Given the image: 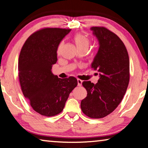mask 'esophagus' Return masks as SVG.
<instances>
[{
	"instance_id": "34e87169",
	"label": "esophagus",
	"mask_w": 148,
	"mask_h": 148,
	"mask_svg": "<svg viewBox=\"0 0 148 148\" xmlns=\"http://www.w3.org/2000/svg\"><path fill=\"white\" fill-rule=\"evenodd\" d=\"M77 81H78V86H80L81 85H82V81L80 80V79H77Z\"/></svg>"
}]
</instances>
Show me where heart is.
I'll list each match as a JSON object with an SVG mask.
<instances>
[{"label":"heart","mask_w":148,"mask_h":148,"mask_svg":"<svg viewBox=\"0 0 148 148\" xmlns=\"http://www.w3.org/2000/svg\"><path fill=\"white\" fill-rule=\"evenodd\" d=\"M73 40L75 44L78 47V49H80L88 48L89 45L90 44V39L89 37L82 33H77L73 36ZM62 47V42H60L58 46L57 53L59 54L61 51Z\"/></svg>","instance_id":"obj_1"}]
</instances>
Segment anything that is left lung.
I'll return each mask as SVG.
<instances>
[{"instance_id":"left-lung-1","label":"left lung","mask_w":148,"mask_h":148,"mask_svg":"<svg viewBox=\"0 0 148 148\" xmlns=\"http://www.w3.org/2000/svg\"><path fill=\"white\" fill-rule=\"evenodd\" d=\"M91 30L99 41V49L92 68L99 72L97 84L84 81L87 91L82 100L81 109L92 119L109 115L121 102L130 82V59L125 45L115 33L105 27H92Z\"/></svg>"}]
</instances>
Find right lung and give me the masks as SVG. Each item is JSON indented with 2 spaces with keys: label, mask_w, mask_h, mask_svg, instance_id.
Here are the masks:
<instances>
[{
  "label": "right lung",
  "mask_w": 148,
  "mask_h": 148,
  "mask_svg": "<svg viewBox=\"0 0 148 148\" xmlns=\"http://www.w3.org/2000/svg\"><path fill=\"white\" fill-rule=\"evenodd\" d=\"M70 29L45 27L28 37L18 58V79L22 92L35 111L52 116L63 111L70 93L77 86L73 76L59 78L51 72L57 49Z\"/></svg>",
  "instance_id": "obj_1"
}]
</instances>
